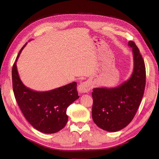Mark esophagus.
Listing matches in <instances>:
<instances>
[{
    "label": "esophagus",
    "instance_id": "1",
    "mask_svg": "<svg viewBox=\"0 0 159 159\" xmlns=\"http://www.w3.org/2000/svg\"><path fill=\"white\" fill-rule=\"evenodd\" d=\"M91 88H92V84L90 81H84L80 83L78 86V90L80 93H85L90 91Z\"/></svg>",
    "mask_w": 159,
    "mask_h": 159
}]
</instances>
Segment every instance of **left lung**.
Returning a JSON list of instances; mask_svg holds the SVG:
<instances>
[{"label":"left lung","mask_w":159,"mask_h":159,"mask_svg":"<svg viewBox=\"0 0 159 159\" xmlns=\"http://www.w3.org/2000/svg\"><path fill=\"white\" fill-rule=\"evenodd\" d=\"M134 67L130 79L115 88H96L92 96V116L94 123L109 132H116L126 127L135 115L144 95L146 69L139 50L133 41Z\"/></svg>","instance_id":"left-lung-1"}]
</instances>
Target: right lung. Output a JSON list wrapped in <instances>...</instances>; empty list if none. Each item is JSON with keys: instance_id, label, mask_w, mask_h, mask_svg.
<instances>
[{"instance_id": "1", "label": "right lung", "mask_w": 159, "mask_h": 159, "mask_svg": "<svg viewBox=\"0 0 159 159\" xmlns=\"http://www.w3.org/2000/svg\"><path fill=\"white\" fill-rule=\"evenodd\" d=\"M12 70V88L16 101L28 122L41 133L51 134L61 130L68 121L66 109L79 98L77 83L73 82L45 92H38L23 84L19 76L17 61Z\"/></svg>"}]
</instances>
